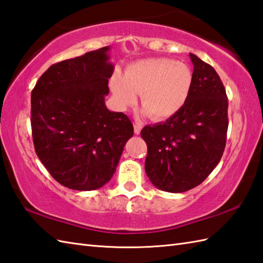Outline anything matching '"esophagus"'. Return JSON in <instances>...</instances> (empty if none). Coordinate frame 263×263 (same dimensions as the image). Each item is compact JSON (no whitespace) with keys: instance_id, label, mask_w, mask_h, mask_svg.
<instances>
[{"instance_id":"34e87169","label":"esophagus","mask_w":263,"mask_h":263,"mask_svg":"<svg viewBox=\"0 0 263 263\" xmlns=\"http://www.w3.org/2000/svg\"><path fill=\"white\" fill-rule=\"evenodd\" d=\"M135 133L136 135H140V131H141V128H142V125L140 124V123H138V122H135Z\"/></svg>"}]
</instances>
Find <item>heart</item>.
<instances>
[{
  "label": "heart",
  "instance_id": "heart-1",
  "mask_svg": "<svg viewBox=\"0 0 263 263\" xmlns=\"http://www.w3.org/2000/svg\"><path fill=\"white\" fill-rule=\"evenodd\" d=\"M193 76L186 64L164 58L137 61L126 66L123 78L114 74L110 89L122 107L135 104L140 95L142 114L164 120L176 114L190 96Z\"/></svg>",
  "mask_w": 263,
  "mask_h": 263
}]
</instances>
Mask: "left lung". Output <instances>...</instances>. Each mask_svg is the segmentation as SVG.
<instances>
[{
  "label": "left lung",
  "mask_w": 263,
  "mask_h": 263,
  "mask_svg": "<svg viewBox=\"0 0 263 263\" xmlns=\"http://www.w3.org/2000/svg\"><path fill=\"white\" fill-rule=\"evenodd\" d=\"M193 81L190 96L176 114L147 125L141 137L148 146L144 164L154 185L182 193L202 183L224 153L228 100L215 69L190 53Z\"/></svg>",
  "instance_id": "obj_1"
}]
</instances>
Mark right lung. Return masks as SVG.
I'll list each match as a JSON object with an SVG mask.
<instances>
[{
	"mask_svg": "<svg viewBox=\"0 0 263 263\" xmlns=\"http://www.w3.org/2000/svg\"><path fill=\"white\" fill-rule=\"evenodd\" d=\"M109 46L53 64L31 92L36 154L55 180L78 191L109 182L133 136L130 119L105 105L114 72Z\"/></svg>",
	"mask_w": 263,
	"mask_h": 263,
	"instance_id": "obj_1",
	"label": "right lung"
}]
</instances>
